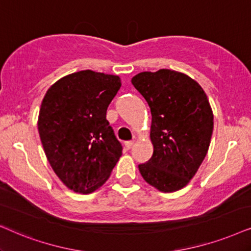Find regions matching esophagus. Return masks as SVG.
<instances>
[{"label":"esophagus","instance_id":"34e87169","mask_svg":"<svg viewBox=\"0 0 251 251\" xmlns=\"http://www.w3.org/2000/svg\"><path fill=\"white\" fill-rule=\"evenodd\" d=\"M133 145H134V141H126L125 142L126 149H131L133 147Z\"/></svg>","mask_w":251,"mask_h":251}]
</instances>
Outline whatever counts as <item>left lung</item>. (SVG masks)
Segmentation results:
<instances>
[{
	"label": "left lung",
	"instance_id": "left-lung-1",
	"mask_svg": "<svg viewBox=\"0 0 251 251\" xmlns=\"http://www.w3.org/2000/svg\"><path fill=\"white\" fill-rule=\"evenodd\" d=\"M132 84L151 112L154 151L139 171L149 185L174 192L188 185L204 161L213 132V112L202 88L183 73L142 72Z\"/></svg>",
	"mask_w": 251,
	"mask_h": 251
}]
</instances>
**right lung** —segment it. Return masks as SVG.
<instances>
[{"label": "right lung", "mask_w": 251, "mask_h": 251, "mask_svg": "<svg viewBox=\"0 0 251 251\" xmlns=\"http://www.w3.org/2000/svg\"><path fill=\"white\" fill-rule=\"evenodd\" d=\"M120 87L119 76L88 69L63 76L44 96L38 117L44 151L74 192L100 188L122 156V145L106 120Z\"/></svg>", "instance_id": "right-lung-1"}]
</instances>
